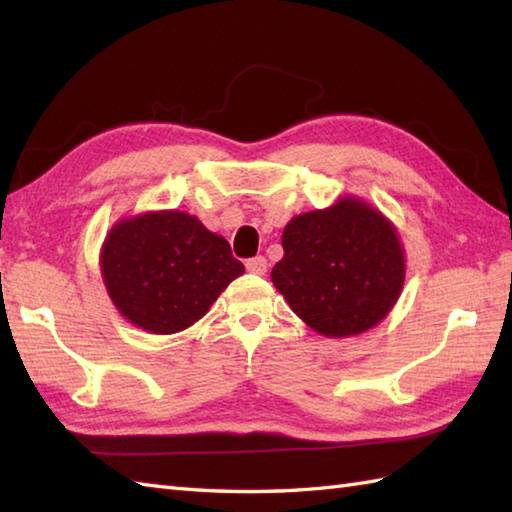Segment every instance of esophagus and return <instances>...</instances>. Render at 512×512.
I'll return each mask as SVG.
<instances>
[{"mask_svg": "<svg viewBox=\"0 0 512 512\" xmlns=\"http://www.w3.org/2000/svg\"><path fill=\"white\" fill-rule=\"evenodd\" d=\"M246 270H248V273H253V275H266L268 262L264 257H253V259H248V262H246Z\"/></svg>", "mask_w": 512, "mask_h": 512, "instance_id": "obj_1", "label": "esophagus"}]
</instances>
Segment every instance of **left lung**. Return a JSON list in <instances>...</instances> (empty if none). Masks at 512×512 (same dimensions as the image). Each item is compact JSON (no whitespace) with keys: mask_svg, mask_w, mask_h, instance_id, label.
<instances>
[{"mask_svg":"<svg viewBox=\"0 0 512 512\" xmlns=\"http://www.w3.org/2000/svg\"><path fill=\"white\" fill-rule=\"evenodd\" d=\"M281 246L284 257L270 279L292 312L328 339L372 330L405 286L396 226L354 195L292 217Z\"/></svg>","mask_w":512,"mask_h":512,"instance_id":"left-lung-1","label":"left lung"}]
</instances>
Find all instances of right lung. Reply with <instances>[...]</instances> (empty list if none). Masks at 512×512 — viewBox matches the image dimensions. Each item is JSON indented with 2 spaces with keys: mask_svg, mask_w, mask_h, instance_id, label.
Instances as JSON below:
<instances>
[{
  "mask_svg": "<svg viewBox=\"0 0 512 512\" xmlns=\"http://www.w3.org/2000/svg\"><path fill=\"white\" fill-rule=\"evenodd\" d=\"M99 264L116 310L149 334L191 328L244 273L222 235L178 209L118 220L101 246Z\"/></svg>",
  "mask_w": 512,
  "mask_h": 512,
  "instance_id": "1",
  "label": "right lung"
}]
</instances>
